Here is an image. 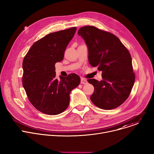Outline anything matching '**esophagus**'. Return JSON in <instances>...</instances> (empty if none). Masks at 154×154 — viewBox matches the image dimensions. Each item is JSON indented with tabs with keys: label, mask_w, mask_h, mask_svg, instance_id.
Returning <instances> with one entry per match:
<instances>
[{
	"label": "esophagus",
	"mask_w": 154,
	"mask_h": 154,
	"mask_svg": "<svg viewBox=\"0 0 154 154\" xmlns=\"http://www.w3.org/2000/svg\"><path fill=\"white\" fill-rule=\"evenodd\" d=\"M80 83L82 84H86L87 83V80L86 79H85L84 78H81V81Z\"/></svg>",
	"instance_id": "34e87169"
}]
</instances>
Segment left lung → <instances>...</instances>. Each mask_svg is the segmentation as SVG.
I'll return each mask as SVG.
<instances>
[{
	"label": "left lung",
	"instance_id": "8db88e82",
	"mask_svg": "<svg viewBox=\"0 0 154 154\" xmlns=\"http://www.w3.org/2000/svg\"><path fill=\"white\" fill-rule=\"evenodd\" d=\"M78 35L88 48L90 65L102 72L101 81L88 79L94 87L92 102L103 109L118 107L128 97L135 80L128 49L116 36L94 26L81 27Z\"/></svg>",
	"mask_w": 154,
	"mask_h": 154
}]
</instances>
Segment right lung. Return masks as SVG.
<instances>
[{"mask_svg":"<svg viewBox=\"0 0 154 154\" xmlns=\"http://www.w3.org/2000/svg\"><path fill=\"white\" fill-rule=\"evenodd\" d=\"M77 28L47 35L36 41L24 58L23 85L29 101L38 111L49 115L61 113L69 104L71 91L80 84L75 74L56 76L55 64L63 60L64 51Z\"/></svg>","mask_w":154,"mask_h":154,"instance_id":"1","label":"right lung"}]
</instances>
